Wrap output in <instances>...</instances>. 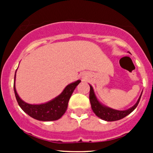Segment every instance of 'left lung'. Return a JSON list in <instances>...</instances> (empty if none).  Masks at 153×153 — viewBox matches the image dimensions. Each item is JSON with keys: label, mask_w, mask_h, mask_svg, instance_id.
Instances as JSON below:
<instances>
[{"label": "left lung", "mask_w": 153, "mask_h": 153, "mask_svg": "<svg viewBox=\"0 0 153 153\" xmlns=\"http://www.w3.org/2000/svg\"><path fill=\"white\" fill-rule=\"evenodd\" d=\"M90 86V92H89V101H90L91 104V107H92V111L94 112V113L100 118L101 119L104 120L106 121H118L120 119H122L124 117H126V115H128L129 114H130L135 108L138 106V103H139L140 99H141V95H142V92H141V95L138 98V101L135 103V105H133L132 107L129 108V109H126V110H117V109H112V108L109 107V106H106L104 105L103 104H101L98 99L97 98L96 95H95V92H94V89L92 88V86L89 84Z\"/></svg>", "instance_id": "1"}]
</instances>
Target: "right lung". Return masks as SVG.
<instances>
[{
    "label": "right lung",
    "instance_id": "obj_1",
    "mask_svg": "<svg viewBox=\"0 0 153 153\" xmlns=\"http://www.w3.org/2000/svg\"><path fill=\"white\" fill-rule=\"evenodd\" d=\"M15 77L16 72L14 81V91L18 105L29 116L42 121H56L63 116L67 111L68 102L72 92L81 82V80H78L75 82L68 84L59 95L48 102L41 104H30L23 101L18 95L15 88Z\"/></svg>",
    "mask_w": 153,
    "mask_h": 153
}]
</instances>
